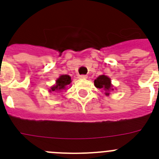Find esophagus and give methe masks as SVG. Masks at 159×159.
Instances as JSON below:
<instances>
[{"instance_id":"obj_1","label":"esophagus","mask_w":159,"mask_h":159,"mask_svg":"<svg viewBox=\"0 0 159 159\" xmlns=\"http://www.w3.org/2000/svg\"><path fill=\"white\" fill-rule=\"evenodd\" d=\"M79 78L82 79V80H85V79L88 78V75H79Z\"/></svg>"}]
</instances>
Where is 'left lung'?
Instances as JSON below:
<instances>
[{
  "instance_id": "obj_1",
  "label": "left lung",
  "mask_w": 159,
  "mask_h": 159,
  "mask_svg": "<svg viewBox=\"0 0 159 159\" xmlns=\"http://www.w3.org/2000/svg\"><path fill=\"white\" fill-rule=\"evenodd\" d=\"M94 84L97 88L105 91L106 95H109V94H110L109 92L111 91H114L111 79L105 75H101L98 78L95 79V81H94Z\"/></svg>"
}]
</instances>
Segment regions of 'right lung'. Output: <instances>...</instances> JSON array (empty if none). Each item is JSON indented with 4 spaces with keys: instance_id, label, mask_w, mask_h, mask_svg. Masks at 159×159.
<instances>
[{
    "instance_id": "right-lung-1",
    "label": "right lung",
    "mask_w": 159,
    "mask_h": 159,
    "mask_svg": "<svg viewBox=\"0 0 159 159\" xmlns=\"http://www.w3.org/2000/svg\"><path fill=\"white\" fill-rule=\"evenodd\" d=\"M71 82V76L68 75H61L56 80L54 86L51 87L49 92H62V90H65L66 87L69 85Z\"/></svg>"
}]
</instances>
